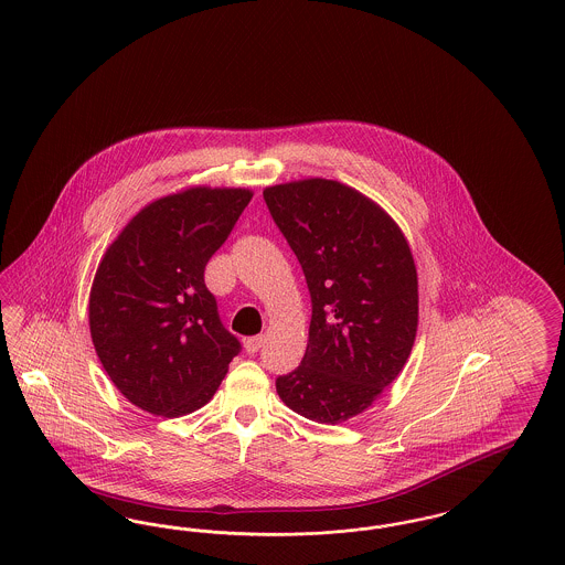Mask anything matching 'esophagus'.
Segmentation results:
<instances>
[{
	"mask_svg": "<svg viewBox=\"0 0 565 565\" xmlns=\"http://www.w3.org/2000/svg\"><path fill=\"white\" fill-rule=\"evenodd\" d=\"M263 343H265V337L263 334H258V337H247L245 341H243V348L247 353H256V351L263 348Z\"/></svg>",
	"mask_w": 565,
	"mask_h": 565,
	"instance_id": "34e87169",
	"label": "esophagus"
}]
</instances>
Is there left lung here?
<instances>
[{"mask_svg":"<svg viewBox=\"0 0 565 565\" xmlns=\"http://www.w3.org/2000/svg\"><path fill=\"white\" fill-rule=\"evenodd\" d=\"M311 295L302 362L275 381L281 403L318 424L364 413L401 375L417 323V269L396 220L337 180L263 190Z\"/></svg>","mask_w":565,"mask_h":565,"instance_id":"left-lung-1","label":"left lung"}]
</instances>
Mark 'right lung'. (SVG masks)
I'll list each match as a JSON object with an SVG mask.
<instances>
[{
	"label": "right lung",
	"mask_w": 565,
	"mask_h": 565,
	"mask_svg": "<svg viewBox=\"0 0 565 565\" xmlns=\"http://www.w3.org/2000/svg\"><path fill=\"white\" fill-rule=\"evenodd\" d=\"M252 196L178 190L141 207L109 243L90 286L88 326L109 381L137 408L171 419L205 406L239 353L203 273Z\"/></svg>",
	"instance_id": "right-lung-1"
}]
</instances>
